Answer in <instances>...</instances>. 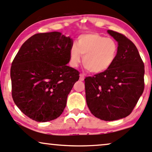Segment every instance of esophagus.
Segmentation results:
<instances>
[{"label":"esophagus","mask_w":152,"mask_h":152,"mask_svg":"<svg viewBox=\"0 0 152 152\" xmlns=\"http://www.w3.org/2000/svg\"><path fill=\"white\" fill-rule=\"evenodd\" d=\"M84 79H85V76L83 74H80V81H83Z\"/></svg>","instance_id":"esophagus-1"}]
</instances>
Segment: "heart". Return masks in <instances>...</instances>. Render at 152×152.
<instances>
[{
	"mask_svg": "<svg viewBox=\"0 0 152 152\" xmlns=\"http://www.w3.org/2000/svg\"><path fill=\"white\" fill-rule=\"evenodd\" d=\"M118 53V45L115 40L96 33L80 35L77 44L69 49V64L73 67L82 62L89 72L94 74L104 72L112 67Z\"/></svg>",
	"mask_w": 152,
	"mask_h": 152,
	"instance_id": "1",
	"label": "heart"
}]
</instances>
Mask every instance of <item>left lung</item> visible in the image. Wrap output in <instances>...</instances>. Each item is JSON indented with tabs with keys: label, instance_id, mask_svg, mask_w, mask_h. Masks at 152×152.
Instances as JSON below:
<instances>
[{
	"label": "left lung",
	"instance_id": "8db88e82",
	"mask_svg": "<svg viewBox=\"0 0 152 152\" xmlns=\"http://www.w3.org/2000/svg\"><path fill=\"white\" fill-rule=\"evenodd\" d=\"M118 43L110 69L85 79L87 104L94 117L104 121L124 118L132 112L144 88V65L135 45L122 34L107 30Z\"/></svg>",
	"mask_w": 152,
	"mask_h": 152
}]
</instances>
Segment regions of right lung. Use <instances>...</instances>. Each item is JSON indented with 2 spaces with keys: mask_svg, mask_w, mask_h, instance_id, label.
Returning a JSON list of instances; mask_svg holds the SVG:
<instances>
[{
  "mask_svg": "<svg viewBox=\"0 0 152 152\" xmlns=\"http://www.w3.org/2000/svg\"><path fill=\"white\" fill-rule=\"evenodd\" d=\"M69 37L60 32L37 33L20 48L12 62V97L27 117L39 122L58 118L80 72L67 65Z\"/></svg>",
  "mask_w": 152,
  "mask_h": 152,
  "instance_id": "add662e5",
  "label": "right lung"
}]
</instances>
